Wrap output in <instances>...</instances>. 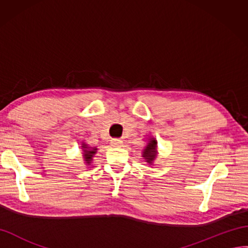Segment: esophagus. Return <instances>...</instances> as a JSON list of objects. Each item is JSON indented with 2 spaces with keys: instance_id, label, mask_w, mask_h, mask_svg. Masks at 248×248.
I'll use <instances>...</instances> for the list:
<instances>
[{
  "instance_id": "34e87169",
  "label": "esophagus",
  "mask_w": 248,
  "mask_h": 248,
  "mask_svg": "<svg viewBox=\"0 0 248 248\" xmlns=\"http://www.w3.org/2000/svg\"><path fill=\"white\" fill-rule=\"evenodd\" d=\"M110 144L113 147H118V146H121L123 144V140L120 139H112V140H110Z\"/></svg>"
}]
</instances>
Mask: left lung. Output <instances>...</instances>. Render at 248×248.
<instances>
[{
    "mask_svg": "<svg viewBox=\"0 0 248 248\" xmlns=\"http://www.w3.org/2000/svg\"><path fill=\"white\" fill-rule=\"evenodd\" d=\"M156 147H157V142L155 139H150L149 143L147 144L145 147V149L143 150V155L142 156L145 158V160L148 164H152L153 160L155 159L157 155V151H156Z\"/></svg>",
    "mask_w": 248,
    "mask_h": 248,
    "instance_id": "obj_1",
    "label": "left lung"
}]
</instances>
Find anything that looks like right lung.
<instances>
[{"label": "right lung", "instance_id": "right-lung-1", "mask_svg": "<svg viewBox=\"0 0 248 248\" xmlns=\"http://www.w3.org/2000/svg\"><path fill=\"white\" fill-rule=\"evenodd\" d=\"M81 147H82V150H83V157H84V160H85V164L90 165L93 155H95V153L97 152L98 149L95 148V147H93V148H90V147L86 145L85 143H83Z\"/></svg>", "mask_w": 248, "mask_h": 248}]
</instances>
